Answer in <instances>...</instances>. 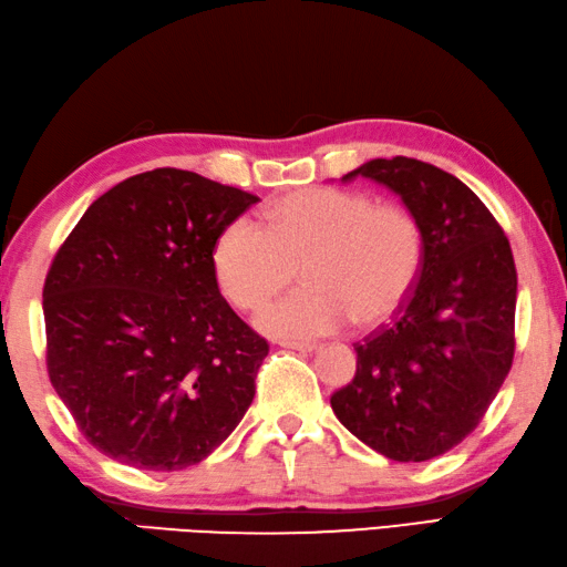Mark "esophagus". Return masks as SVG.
<instances>
[{
  "mask_svg": "<svg viewBox=\"0 0 567 567\" xmlns=\"http://www.w3.org/2000/svg\"><path fill=\"white\" fill-rule=\"evenodd\" d=\"M285 349H297V352H317V342H282Z\"/></svg>",
  "mask_w": 567,
  "mask_h": 567,
  "instance_id": "34e87169",
  "label": "esophagus"
}]
</instances>
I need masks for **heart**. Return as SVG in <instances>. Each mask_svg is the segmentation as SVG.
Masks as SVG:
<instances>
[{
  "instance_id": "heart-1",
  "label": "heart",
  "mask_w": 567,
  "mask_h": 567,
  "mask_svg": "<svg viewBox=\"0 0 567 567\" xmlns=\"http://www.w3.org/2000/svg\"><path fill=\"white\" fill-rule=\"evenodd\" d=\"M267 228L235 218L213 248L220 292L240 310H260L300 270L307 290L257 317L265 334L307 339L354 319L372 329L409 302L424 270V230L401 205L339 188H305L267 208Z\"/></svg>"
}]
</instances>
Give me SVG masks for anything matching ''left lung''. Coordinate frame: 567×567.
<instances>
[{"instance_id": "left-lung-1", "label": "left lung", "mask_w": 567, "mask_h": 567, "mask_svg": "<svg viewBox=\"0 0 567 567\" xmlns=\"http://www.w3.org/2000/svg\"><path fill=\"white\" fill-rule=\"evenodd\" d=\"M396 193L424 230V270L394 322L354 344L357 374L332 411L391 461L461 444L513 364L518 277L508 238L466 183L431 163L374 158L342 176Z\"/></svg>"}]
</instances>
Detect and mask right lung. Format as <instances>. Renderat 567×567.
Listing matches in <instances>:
<instances>
[{"label": "right lung", "mask_w": 567, "mask_h": 567, "mask_svg": "<svg viewBox=\"0 0 567 567\" xmlns=\"http://www.w3.org/2000/svg\"><path fill=\"white\" fill-rule=\"evenodd\" d=\"M257 200L156 168L91 203L59 248L44 282L49 379L101 454L181 471L240 424L270 347L223 300L213 248Z\"/></svg>", "instance_id": "obj_1"}]
</instances>
